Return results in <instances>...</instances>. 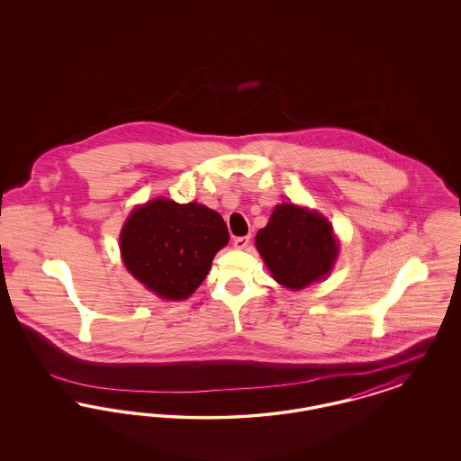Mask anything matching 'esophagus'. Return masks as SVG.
<instances>
[{"label":"esophagus","mask_w":461,"mask_h":461,"mask_svg":"<svg viewBox=\"0 0 461 461\" xmlns=\"http://www.w3.org/2000/svg\"><path fill=\"white\" fill-rule=\"evenodd\" d=\"M249 243H250V237H249V235H247V237H237V239L233 240L235 249H245Z\"/></svg>","instance_id":"34e87169"}]
</instances>
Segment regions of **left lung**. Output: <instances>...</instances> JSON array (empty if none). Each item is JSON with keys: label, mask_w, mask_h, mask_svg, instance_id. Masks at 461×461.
I'll list each match as a JSON object with an SVG mask.
<instances>
[{"label": "left lung", "mask_w": 461, "mask_h": 461, "mask_svg": "<svg viewBox=\"0 0 461 461\" xmlns=\"http://www.w3.org/2000/svg\"><path fill=\"white\" fill-rule=\"evenodd\" d=\"M256 245L275 280L292 290L325 278L339 252L329 221L294 203L276 205Z\"/></svg>", "instance_id": "1"}]
</instances>
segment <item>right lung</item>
<instances>
[{
    "label": "right lung",
    "instance_id": "add662e5",
    "mask_svg": "<svg viewBox=\"0 0 461 461\" xmlns=\"http://www.w3.org/2000/svg\"><path fill=\"white\" fill-rule=\"evenodd\" d=\"M230 240L220 214L197 202L157 198L132 211L121 233V254L132 276L157 295L181 301L207 276Z\"/></svg>",
    "mask_w": 461,
    "mask_h": 461
}]
</instances>
